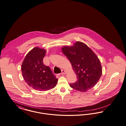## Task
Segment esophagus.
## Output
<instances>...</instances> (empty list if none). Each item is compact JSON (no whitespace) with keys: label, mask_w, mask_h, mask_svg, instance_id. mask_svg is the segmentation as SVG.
Instances as JSON below:
<instances>
[{"label":"esophagus","mask_w":126,"mask_h":126,"mask_svg":"<svg viewBox=\"0 0 126 126\" xmlns=\"http://www.w3.org/2000/svg\"><path fill=\"white\" fill-rule=\"evenodd\" d=\"M66 73H67V72H66L65 70H62L61 74V75H64V74H66Z\"/></svg>","instance_id":"1"}]
</instances>
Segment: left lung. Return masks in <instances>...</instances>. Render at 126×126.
I'll list each match as a JSON object with an SVG mask.
<instances>
[{
  "instance_id": "left-lung-1",
  "label": "left lung",
  "mask_w": 126,
  "mask_h": 126,
  "mask_svg": "<svg viewBox=\"0 0 126 126\" xmlns=\"http://www.w3.org/2000/svg\"><path fill=\"white\" fill-rule=\"evenodd\" d=\"M61 49L77 76V81L70 84V87L80 92H86L93 87L99 80L102 71L96 55L87 45L79 41L73 46H64Z\"/></svg>"
}]
</instances>
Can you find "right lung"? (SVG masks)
Segmentation results:
<instances>
[{
	"label": "right lung",
	"mask_w": 126,
	"mask_h": 126,
	"mask_svg": "<svg viewBox=\"0 0 126 126\" xmlns=\"http://www.w3.org/2000/svg\"><path fill=\"white\" fill-rule=\"evenodd\" d=\"M46 53L44 49L34 47L27 54L21 66L25 81L37 90L46 91L53 89L58 80L50 67L43 64Z\"/></svg>",
	"instance_id": "add662e5"
}]
</instances>
